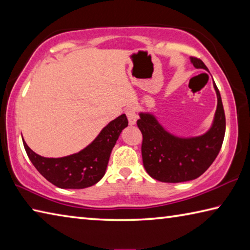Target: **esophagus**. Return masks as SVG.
Returning a JSON list of instances; mask_svg holds the SVG:
<instances>
[{
    "label": "esophagus",
    "mask_w": 250,
    "mask_h": 250,
    "mask_svg": "<svg viewBox=\"0 0 250 250\" xmlns=\"http://www.w3.org/2000/svg\"><path fill=\"white\" fill-rule=\"evenodd\" d=\"M125 115H126V117H128L129 125H135V122H137V120H138L137 109H135V107H133V105H129V107L125 110Z\"/></svg>",
    "instance_id": "obj_1"
}]
</instances>
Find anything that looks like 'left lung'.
Wrapping results in <instances>:
<instances>
[{"label": "left lung", "mask_w": 250, "mask_h": 250, "mask_svg": "<svg viewBox=\"0 0 250 250\" xmlns=\"http://www.w3.org/2000/svg\"><path fill=\"white\" fill-rule=\"evenodd\" d=\"M196 68L207 69L200 58L191 57ZM217 109L211 128L195 138H179L163 129L154 116L140 113L137 125L142 133V161L151 177L166 183L195 180L208 168L221 150L226 129L221 94L216 84Z\"/></svg>", "instance_id": "8db88e82"}]
</instances>
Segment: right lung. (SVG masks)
<instances>
[{"label":"right lung","instance_id":"add662e5","mask_svg":"<svg viewBox=\"0 0 250 250\" xmlns=\"http://www.w3.org/2000/svg\"><path fill=\"white\" fill-rule=\"evenodd\" d=\"M125 126L128 119L121 115L109 122L89 146L64 158H44L29 149L25 141L23 145L33 166L50 183L61 188H84L103 179L112 147Z\"/></svg>","mask_w":250,"mask_h":250}]
</instances>
